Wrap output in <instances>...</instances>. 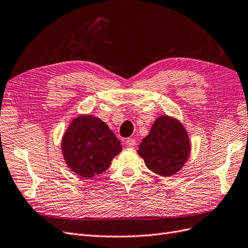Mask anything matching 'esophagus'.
Segmentation results:
<instances>
[{
	"label": "esophagus",
	"mask_w": 248,
	"mask_h": 248,
	"mask_svg": "<svg viewBox=\"0 0 248 248\" xmlns=\"http://www.w3.org/2000/svg\"><path fill=\"white\" fill-rule=\"evenodd\" d=\"M125 144H126L127 147H129V148H133V147L137 145V142H136L135 139H127Z\"/></svg>",
	"instance_id": "1"
}]
</instances>
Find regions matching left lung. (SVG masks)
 <instances>
[{
	"label": "left lung",
	"instance_id": "left-lung-1",
	"mask_svg": "<svg viewBox=\"0 0 248 248\" xmlns=\"http://www.w3.org/2000/svg\"><path fill=\"white\" fill-rule=\"evenodd\" d=\"M190 151L189 137L183 124L165 115L153 123L149 135L140 144L138 153L143 157L147 168L167 177L182 169Z\"/></svg>",
	"mask_w": 248,
	"mask_h": 248
}]
</instances>
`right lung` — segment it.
Returning a JSON list of instances; mask_svg holds the SVG:
<instances>
[{
	"mask_svg": "<svg viewBox=\"0 0 248 248\" xmlns=\"http://www.w3.org/2000/svg\"><path fill=\"white\" fill-rule=\"evenodd\" d=\"M62 149L69 168L91 178L109 168L122 145L103 121L88 115L73 120L63 135Z\"/></svg>",
	"mask_w": 248,
	"mask_h": 248,
	"instance_id": "add662e5",
	"label": "right lung"
}]
</instances>
